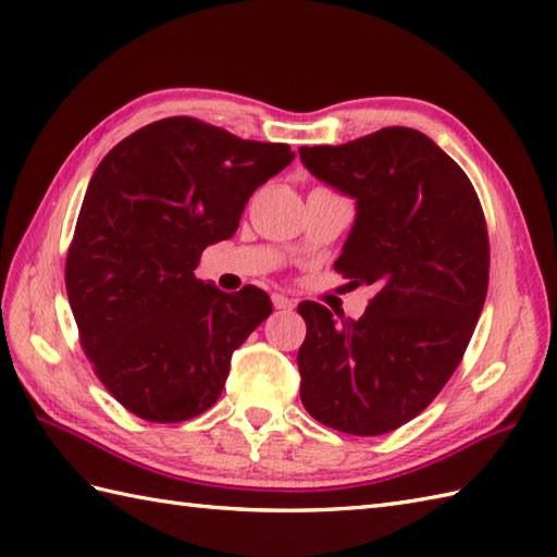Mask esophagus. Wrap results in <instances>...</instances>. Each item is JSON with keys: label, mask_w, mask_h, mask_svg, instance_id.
Here are the masks:
<instances>
[{"label": "esophagus", "mask_w": 557, "mask_h": 557, "mask_svg": "<svg viewBox=\"0 0 557 557\" xmlns=\"http://www.w3.org/2000/svg\"><path fill=\"white\" fill-rule=\"evenodd\" d=\"M273 304L280 310H292L296 306V301L292 299V296H284V294H273Z\"/></svg>", "instance_id": "1"}]
</instances>
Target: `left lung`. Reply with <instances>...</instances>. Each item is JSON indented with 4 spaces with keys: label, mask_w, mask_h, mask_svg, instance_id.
I'll return each mask as SVG.
<instances>
[{
    "label": "left lung",
    "mask_w": 557,
    "mask_h": 557,
    "mask_svg": "<svg viewBox=\"0 0 557 557\" xmlns=\"http://www.w3.org/2000/svg\"><path fill=\"white\" fill-rule=\"evenodd\" d=\"M299 153L318 180L356 199L334 268L377 287L358 320L299 304L301 404L332 430L386 434L432 404L472 339L488 287L482 203L462 168L412 127Z\"/></svg>",
    "instance_id": "8db88e82"
}]
</instances>
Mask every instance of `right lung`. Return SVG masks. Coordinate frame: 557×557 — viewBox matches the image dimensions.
Instances as JSON below:
<instances>
[{"mask_svg":"<svg viewBox=\"0 0 557 557\" xmlns=\"http://www.w3.org/2000/svg\"><path fill=\"white\" fill-rule=\"evenodd\" d=\"M294 161L187 115L139 127L89 180L66 258L85 356L137 418L183 422L223 392L230 358L273 313L270 296L194 277L206 247L237 232L251 194Z\"/></svg>","mask_w":557,"mask_h":557,"instance_id":"obj_1","label":"right lung"}]
</instances>
